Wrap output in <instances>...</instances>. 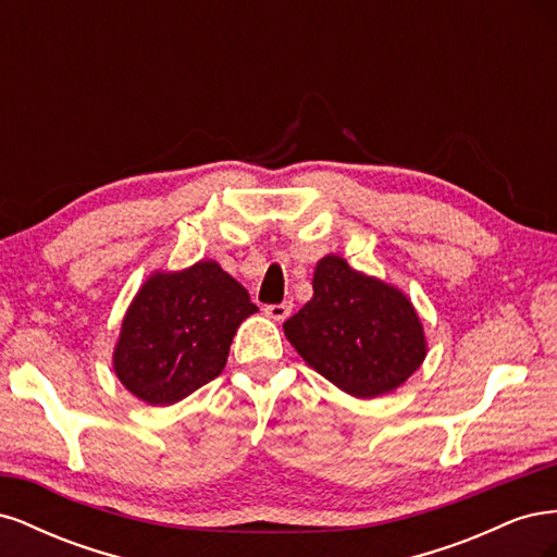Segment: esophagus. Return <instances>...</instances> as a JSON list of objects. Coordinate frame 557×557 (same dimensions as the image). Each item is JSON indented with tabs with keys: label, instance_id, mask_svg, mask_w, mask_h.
I'll use <instances>...</instances> for the list:
<instances>
[{
	"label": "esophagus",
	"instance_id": "esophagus-1",
	"mask_svg": "<svg viewBox=\"0 0 557 557\" xmlns=\"http://www.w3.org/2000/svg\"><path fill=\"white\" fill-rule=\"evenodd\" d=\"M267 315L274 318V320H285L290 313H293V305L290 301H283V305H269L267 309Z\"/></svg>",
	"mask_w": 557,
	"mask_h": 557
}]
</instances>
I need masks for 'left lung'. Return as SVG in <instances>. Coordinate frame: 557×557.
<instances>
[{
	"label": "left lung",
	"instance_id": "obj_1",
	"mask_svg": "<svg viewBox=\"0 0 557 557\" xmlns=\"http://www.w3.org/2000/svg\"><path fill=\"white\" fill-rule=\"evenodd\" d=\"M283 330L307 364L356 397L395 391L425 360L411 301L336 256L318 262L311 301Z\"/></svg>",
	"mask_w": 557,
	"mask_h": 557
}]
</instances>
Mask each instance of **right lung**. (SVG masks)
Listing matches in <instances>:
<instances>
[{
    "mask_svg": "<svg viewBox=\"0 0 557 557\" xmlns=\"http://www.w3.org/2000/svg\"><path fill=\"white\" fill-rule=\"evenodd\" d=\"M256 311L244 285L211 260L156 274L123 320L115 374L139 399L174 404L223 372L237 327Z\"/></svg>",
    "mask_w": 557,
    "mask_h": 557,
    "instance_id": "obj_1",
    "label": "right lung"
}]
</instances>
